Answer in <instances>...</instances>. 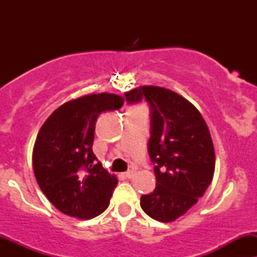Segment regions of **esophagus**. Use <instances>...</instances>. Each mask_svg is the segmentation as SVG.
<instances>
[{"label": "esophagus", "instance_id": "1", "mask_svg": "<svg viewBox=\"0 0 257 257\" xmlns=\"http://www.w3.org/2000/svg\"><path fill=\"white\" fill-rule=\"evenodd\" d=\"M136 173H137L136 169H132V170H128V172H126L124 175H125V177L128 179H132L134 177V175H136Z\"/></svg>", "mask_w": 257, "mask_h": 257}]
</instances>
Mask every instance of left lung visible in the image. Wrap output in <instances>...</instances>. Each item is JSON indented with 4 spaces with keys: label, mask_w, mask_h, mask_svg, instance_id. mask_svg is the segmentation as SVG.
I'll use <instances>...</instances> for the list:
<instances>
[{
    "label": "left lung",
    "mask_w": 257,
    "mask_h": 257,
    "mask_svg": "<svg viewBox=\"0 0 257 257\" xmlns=\"http://www.w3.org/2000/svg\"><path fill=\"white\" fill-rule=\"evenodd\" d=\"M129 104L145 99L150 108L148 153L157 185L142 195L141 206L160 222H170L198 203L211 183L215 152L200 112L167 88L143 85L125 92Z\"/></svg>",
    "instance_id": "1"
}]
</instances>
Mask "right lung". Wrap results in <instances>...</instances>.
Listing matches in <instances>:
<instances>
[{
	"label": "right lung",
	"instance_id": "obj_1",
	"mask_svg": "<svg viewBox=\"0 0 257 257\" xmlns=\"http://www.w3.org/2000/svg\"><path fill=\"white\" fill-rule=\"evenodd\" d=\"M123 103L112 93L83 95L57 108L38 132L32 155L36 180L63 214L88 220L109 206L118 180L98 162L92 147L99 114Z\"/></svg>",
	"mask_w": 257,
	"mask_h": 257
}]
</instances>
